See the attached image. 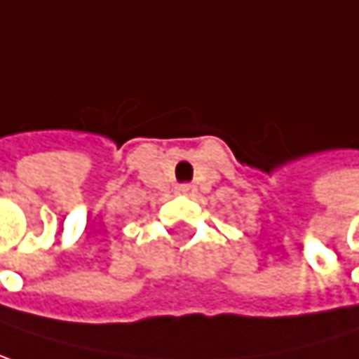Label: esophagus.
I'll return each mask as SVG.
<instances>
[{
	"label": "esophagus",
	"instance_id": "1",
	"mask_svg": "<svg viewBox=\"0 0 359 359\" xmlns=\"http://www.w3.org/2000/svg\"><path fill=\"white\" fill-rule=\"evenodd\" d=\"M179 191L182 195H195V184H191V182H182L179 184Z\"/></svg>",
	"mask_w": 359,
	"mask_h": 359
}]
</instances>
